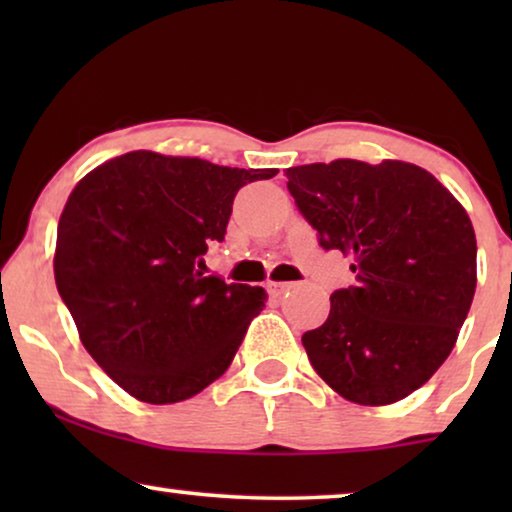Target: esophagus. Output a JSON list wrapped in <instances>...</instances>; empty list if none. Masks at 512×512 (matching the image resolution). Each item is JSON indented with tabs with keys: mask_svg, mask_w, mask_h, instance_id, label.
Returning a JSON list of instances; mask_svg holds the SVG:
<instances>
[{
	"mask_svg": "<svg viewBox=\"0 0 512 512\" xmlns=\"http://www.w3.org/2000/svg\"><path fill=\"white\" fill-rule=\"evenodd\" d=\"M265 289H268V293L270 296H284L286 291H291V289H296V282H268L265 284Z\"/></svg>",
	"mask_w": 512,
	"mask_h": 512,
	"instance_id": "1",
	"label": "esophagus"
}]
</instances>
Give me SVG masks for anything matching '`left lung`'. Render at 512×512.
<instances>
[{
	"label": "left lung",
	"instance_id": "8db88e82",
	"mask_svg": "<svg viewBox=\"0 0 512 512\" xmlns=\"http://www.w3.org/2000/svg\"><path fill=\"white\" fill-rule=\"evenodd\" d=\"M286 188L326 251L352 256L356 284L303 335L312 368L359 405L422 387L457 342L475 293L473 223L422 167L333 160L289 167Z\"/></svg>",
	"mask_w": 512,
	"mask_h": 512
}]
</instances>
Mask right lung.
Masks as SVG:
<instances>
[{"label":"right lung","instance_id":"add662e5","mask_svg":"<svg viewBox=\"0 0 512 512\" xmlns=\"http://www.w3.org/2000/svg\"><path fill=\"white\" fill-rule=\"evenodd\" d=\"M270 170L132 151L95 167L58 223L55 284L83 347L137 401H186L226 373L261 286L205 275L237 191Z\"/></svg>","mask_w":512,"mask_h":512}]
</instances>
